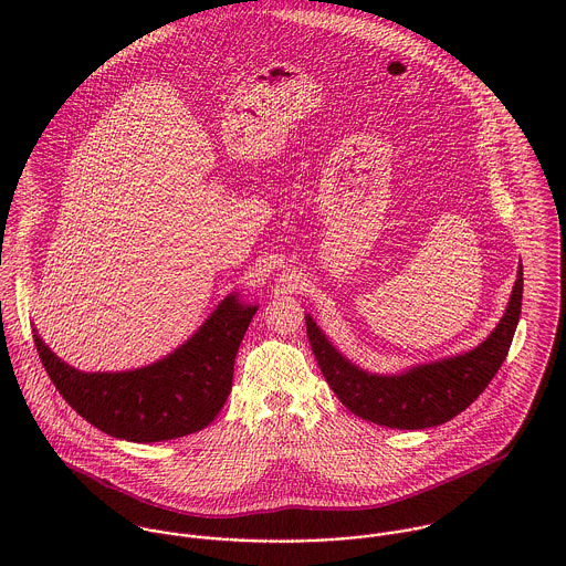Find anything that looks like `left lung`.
Listing matches in <instances>:
<instances>
[{
  "mask_svg": "<svg viewBox=\"0 0 566 566\" xmlns=\"http://www.w3.org/2000/svg\"><path fill=\"white\" fill-rule=\"evenodd\" d=\"M523 301V265L503 318L482 344L467 353L442 357L429 364H416L395 375H377L359 368L344 357L307 314V335L326 384L355 416L390 429H427L442 424L464 411L501 368Z\"/></svg>",
  "mask_w": 566,
  "mask_h": 566,
  "instance_id": "obj_1",
  "label": "left lung"
}]
</instances>
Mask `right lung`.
Returning a JSON list of instances; mask_svg holds the SVG:
<instances>
[{"label": "right lung", "mask_w": 566, "mask_h": 566, "mask_svg": "<svg viewBox=\"0 0 566 566\" xmlns=\"http://www.w3.org/2000/svg\"><path fill=\"white\" fill-rule=\"evenodd\" d=\"M259 305L229 294L198 331L159 361L122 373H82L34 333L52 384L86 422L130 442H163L205 429L227 403L243 333Z\"/></svg>", "instance_id": "obj_1"}]
</instances>
